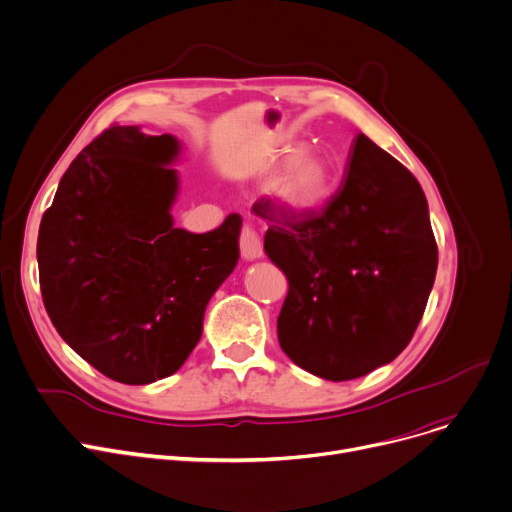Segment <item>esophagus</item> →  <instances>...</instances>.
<instances>
[{
  "label": "esophagus",
  "instance_id": "obj_1",
  "mask_svg": "<svg viewBox=\"0 0 512 512\" xmlns=\"http://www.w3.org/2000/svg\"><path fill=\"white\" fill-rule=\"evenodd\" d=\"M239 250H242V256L246 260H256L262 256V242L256 235V231L248 225L242 227V233H239Z\"/></svg>",
  "mask_w": 512,
  "mask_h": 512
}]
</instances>
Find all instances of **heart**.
Returning a JSON list of instances; mask_svg holds the SVG:
<instances>
[{"label":"heart","instance_id":"1","mask_svg":"<svg viewBox=\"0 0 512 512\" xmlns=\"http://www.w3.org/2000/svg\"><path fill=\"white\" fill-rule=\"evenodd\" d=\"M333 190L328 165L314 153H297L270 186L275 202L293 215H310L318 210Z\"/></svg>","mask_w":512,"mask_h":512}]
</instances>
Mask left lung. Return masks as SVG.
<instances>
[{"mask_svg": "<svg viewBox=\"0 0 512 512\" xmlns=\"http://www.w3.org/2000/svg\"><path fill=\"white\" fill-rule=\"evenodd\" d=\"M264 252L289 281L277 318L281 349L306 372L353 380L409 345L436 279L438 246L422 186L368 136L353 140L345 182L320 213L273 200Z\"/></svg>", "mask_w": 512, "mask_h": 512, "instance_id": "obj_1", "label": "left lung"}]
</instances>
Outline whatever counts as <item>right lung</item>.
Wrapping results in <instances>:
<instances>
[{"mask_svg":"<svg viewBox=\"0 0 512 512\" xmlns=\"http://www.w3.org/2000/svg\"><path fill=\"white\" fill-rule=\"evenodd\" d=\"M177 155L169 134L109 126L72 161L41 219L45 310L115 382L150 384L182 368L239 258L235 213L208 233L173 227Z\"/></svg>","mask_w":512,"mask_h":512,"instance_id":"add662e5","label":"right lung"}]
</instances>
